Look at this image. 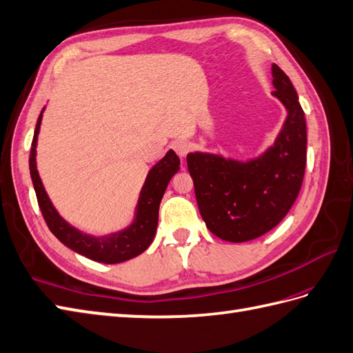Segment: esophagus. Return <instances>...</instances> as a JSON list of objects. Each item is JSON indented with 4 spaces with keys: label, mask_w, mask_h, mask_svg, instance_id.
<instances>
[{
    "label": "esophagus",
    "mask_w": 353,
    "mask_h": 353,
    "mask_svg": "<svg viewBox=\"0 0 353 353\" xmlns=\"http://www.w3.org/2000/svg\"><path fill=\"white\" fill-rule=\"evenodd\" d=\"M172 147H174L175 152L178 154L179 157H185L188 151H190V143H188L187 141H175Z\"/></svg>",
    "instance_id": "obj_1"
}]
</instances>
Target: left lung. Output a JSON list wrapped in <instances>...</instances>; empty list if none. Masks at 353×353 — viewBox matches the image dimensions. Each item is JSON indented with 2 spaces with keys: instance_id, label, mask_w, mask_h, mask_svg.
I'll use <instances>...</instances> for the list:
<instances>
[{
  "instance_id": "obj_1",
  "label": "left lung",
  "mask_w": 353,
  "mask_h": 353,
  "mask_svg": "<svg viewBox=\"0 0 353 353\" xmlns=\"http://www.w3.org/2000/svg\"><path fill=\"white\" fill-rule=\"evenodd\" d=\"M276 96L288 118L272 147L250 161L190 152L187 168L201 216L214 235L230 243L259 238L285 219L303 185L307 160L304 110L288 74L272 64Z\"/></svg>"
}]
</instances>
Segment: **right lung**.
Segmentation results:
<instances>
[{"instance_id": "1", "label": "right lung", "mask_w": 353, "mask_h": 353, "mask_svg": "<svg viewBox=\"0 0 353 353\" xmlns=\"http://www.w3.org/2000/svg\"><path fill=\"white\" fill-rule=\"evenodd\" d=\"M41 114L37 119L36 130L31 143L30 152V174L36 190L37 202L40 211L43 214L49 230L68 248L79 253L91 261L101 263H119L143 253L152 243L154 235L157 230L159 223V206L161 197L165 194L166 187L179 169V159L174 151H168L156 166L150 172L145 179V184L141 190L139 202L136 206V217L133 223L127 229L117 232L108 236H91L82 234L81 230L73 226L59 216L54 208L52 202L45 192L41 184L36 166V148H37V136L40 132Z\"/></svg>"}]
</instances>
